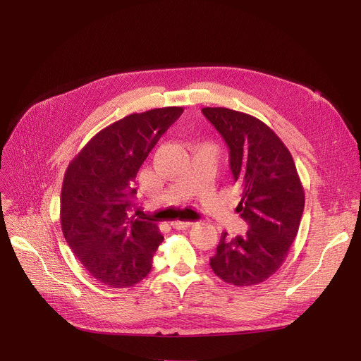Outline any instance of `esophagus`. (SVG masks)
I'll return each instance as SVG.
<instances>
[{
  "label": "esophagus",
  "instance_id": "1",
  "mask_svg": "<svg viewBox=\"0 0 361 361\" xmlns=\"http://www.w3.org/2000/svg\"><path fill=\"white\" fill-rule=\"evenodd\" d=\"M191 224H194V223H191V221H173L171 223V226L174 228H178V231H185V228H188Z\"/></svg>",
  "mask_w": 361,
  "mask_h": 361
}]
</instances>
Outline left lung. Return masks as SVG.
Instances as JSON below:
<instances>
[{
	"label": "left lung",
	"instance_id": "left-lung-1",
	"mask_svg": "<svg viewBox=\"0 0 361 361\" xmlns=\"http://www.w3.org/2000/svg\"><path fill=\"white\" fill-rule=\"evenodd\" d=\"M204 117L228 146V162L241 188L236 206L248 231L221 233L211 268L235 286L265 281L281 267L298 233L304 188L288 147L262 120L224 106H206Z\"/></svg>",
	"mask_w": 361,
	"mask_h": 361
}]
</instances>
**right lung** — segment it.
I'll list each match as a JSON object with an SVG mask.
<instances>
[{
  "label": "right lung",
  "instance_id": "obj_1",
  "mask_svg": "<svg viewBox=\"0 0 361 361\" xmlns=\"http://www.w3.org/2000/svg\"><path fill=\"white\" fill-rule=\"evenodd\" d=\"M182 106L134 113L99 130L66 170L61 187V231L92 277L108 288L143 280L162 243L154 218L134 209V182Z\"/></svg>",
  "mask_w": 361,
  "mask_h": 361
}]
</instances>
